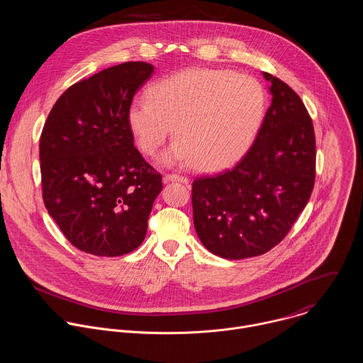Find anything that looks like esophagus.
I'll use <instances>...</instances> for the list:
<instances>
[{
    "label": "esophagus",
    "mask_w": 363,
    "mask_h": 363,
    "mask_svg": "<svg viewBox=\"0 0 363 363\" xmlns=\"http://www.w3.org/2000/svg\"><path fill=\"white\" fill-rule=\"evenodd\" d=\"M164 181H165V182L178 181V182H182V184H188V178H186V177H182V175H178V174H167V175L164 177Z\"/></svg>",
    "instance_id": "1"
}]
</instances>
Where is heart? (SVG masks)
Here are the masks:
<instances>
[{
    "label": "heart",
    "mask_w": 363,
    "mask_h": 363,
    "mask_svg": "<svg viewBox=\"0 0 363 363\" xmlns=\"http://www.w3.org/2000/svg\"><path fill=\"white\" fill-rule=\"evenodd\" d=\"M147 99H135L128 125L142 153L153 155L168 139L165 164H191L202 172L231 167L262 126L266 93L247 74L223 69H189L155 83Z\"/></svg>",
    "instance_id": "1"
}]
</instances>
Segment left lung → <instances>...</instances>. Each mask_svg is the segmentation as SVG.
<instances>
[{"instance_id":"8db88e82","label":"left lung","mask_w":363,"mask_h":363,"mask_svg":"<svg viewBox=\"0 0 363 363\" xmlns=\"http://www.w3.org/2000/svg\"><path fill=\"white\" fill-rule=\"evenodd\" d=\"M273 94L263 125L242 160L192 182L194 225L201 242L228 260L262 255L290 231L316 178L313 122L300 96L264 73Z\"/></svg>"}]
</instances>
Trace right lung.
I'll list each match as a JSON object with an SVG mask.
<instances>
[{
  "label": "right lung",
  "instance_id": "right-lung-1",
  "mask_svg": "<svg viewBox=\"0 0 363 363\" xmlns=\"http://www.w3.org/2000/svg\"><path fill=\"white\" fill-rule=\"evenodd\" d=\"M153 66L126 62L72 84L40 136L43 199L80 251L116 257L136 250L147 230L162 175L133 145L128 109Z\"/></svg>",
  "mask_w": 363,
  "mask_h": 363
}]
</instances>
